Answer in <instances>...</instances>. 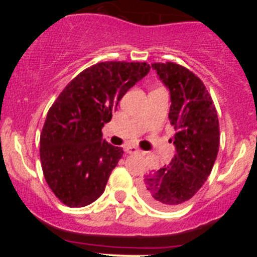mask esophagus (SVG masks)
<instances>
[{
    "label": "esophagus",
    "instance_id": "obj_1",
    "mask_svg": "<svg viewBox=\"0 0 257 257\" xmlns=\"http://www.w3.org/2000/svg\"><path fill=\"white\" fill-rule=\"evenodd\" d=\"M124 152L126 154H137V153H139V149L137 147H134V145H125L124 147Z\"/></svg>",
    "mask_w": 257,
    "mask_h": 257
}]
</instances>
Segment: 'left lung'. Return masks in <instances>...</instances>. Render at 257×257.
Listing matches in <instances>:
<instances>
[{
  "mask_svg": "<svg viewBox=\"0 0 257 257\" xmlns=\"http://www.w3.org/2000/svg\"><path fill=\"white\" fill-rule=\"evenodd\" d=\"M152 67L170 92L169 120L177 131L170 142L177 154L144 178L141 191L152 206L170 210L193 198L211 173L219 152V119L205 85L193 72L173 62Z\"/></svg>",
  "mask_w": 257,
  "mask_h": 257,
  "instance_id": "obj_1",
  "label": "left lung"
}]
</instances>
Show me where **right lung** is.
Here are the masks:
<instances>
[{
  "mask_svg": "<svg viewBox=\"0 0 257 257\" xmlns=\"http://www.w3.org/2000/svg\"><path fill=\"white\" fill-rule=\"evenodd\" d=\"M149 71L145 62H100L72 79L49 108L41 163L48 186L67 206L89 205L103 194L123 149L107 143L102 128Z\"/></svg>",
  "mask_w": 257,
  "mask_h": 257,
  "instance_id": "obj_1",
  "label": "right lung"
}]
</instances>
